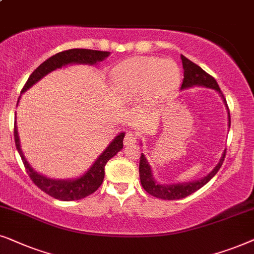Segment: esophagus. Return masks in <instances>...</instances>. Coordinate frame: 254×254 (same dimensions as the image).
<instances>
[{
  "mask_svg": "<svg viewBox=\"0 0 254 254\" xmlns=\"http://www.w3.org/2000/svg\"><path fill=\"white\" fill-rule=\"evenodd\" d=\"M137 141V138H136V134L132 133V132H129L127 133V136L124 138V145H131V144H136Z\"/></svg>",
  "mask_w": 254,
  "mask_h": 254,
  "instance_id": "1",
  "label": "esophagus"
}]
</instances>
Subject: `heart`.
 I'll return each instance as SVG.
<instances>
[{
    "mask_svg": "<svg viewBox=\"0 0 254 254\" xmlns=\"http://www.w3.org/2000/svg\"><path fill=\"white\" fill-rule=\"evenodd\" d=\"M114 81L124 101H133L150 93L162 97L174 92L181 81V73L172 60L154 57H136L114 69Z\"/></svg>",
    "mask_w": 254,
    "mask_h": 254,
    "instance_id": "b5f03b06",
    "label": "heart"
}]
</instances>
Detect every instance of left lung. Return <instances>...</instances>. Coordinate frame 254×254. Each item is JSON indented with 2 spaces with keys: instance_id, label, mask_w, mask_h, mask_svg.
<instances>
[{
  "instance_id": "left-lung-1",
  "label": "left lung",
  "mask_w": 254,
  "mask_h": 254,
  "mask_svg": "<svg viewBox=\"0 0 254 254\" xmlns=\"http://www.w3.org/2000/svg\"><path fill=\"white\" fill-rule=\"evenodd\" d=\"M181 60H182V67H184V80H182L181 84V90L188 89L191 87H204L209 88V89H214L219 94L221 99L223 100V103L226 107V111H228V124L230 129V111L226 104V100L223 96V94L219 89L218 83L216 82V80L211 75H209L207 72H204L200 66H197L190 60L186 58L185 56L181 54ZM141 145V144H140ZM226 150L223 152L221 159L217 162V165L212 168V171L209 172L207 175L202 177L198 180H192L188 182H172V184H160L153 177V171L150 162L145 157L144 153L140 155V161H139V178H140V184L143 186V188L146 190L148 194H151L154 197L161 198V200H180V198L187 197L188 195L192 194L196 190L203 187L205 184H208L212 178L217 174L219 168H221L223 161H224Z\"/></svg>"
}]
</instances>
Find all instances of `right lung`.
I'll use <instances>...</instances> for the list:
<instances>
[{
  "label": "right lung",
  "instance_id": "add662e5",
  "mask_svg": "<svg viewBox=\"0 0 254 254\" xmlns=\"http://www.w3.org/2000/svg\"><path fill=\"white\" fill-rule=\"evenodd\" d=\"M109 56L110 52H107V51L86 49H72L54 54V56L46 59L45 62L40 64L33 70L31 75L29 76L28 81H26L25 86L23 87L21 94H24L33 84H36L44 76H46L47 74L53 72V70L63 68V67L67 65L96 66L97 64L106 60ZM19 100H21V96L18 97V101H17V106H18ZM13 136H15L17 151H18L19 155H21L25 170L30 175V178H31V180L33 181V184L42 189L43 191H45L46 194L57 198V200L76 201L93 194L102 185L104 179V167H106L107 162L123 148V139L125 132L118 133L110 141L109 145L106 147V150L96 158V160L93 162L92 166L88 168L83 174H81L80 177L73 179H53L36 172V170H33V167L29 164V161L26 160L25 155L21 148V139H19L18 136L16 121Z\"/></svg>",
  "mask_w": 254,
  "mask_h": 254
}]
</instances>
